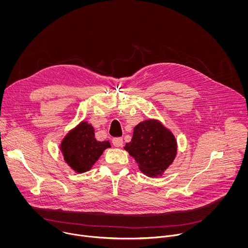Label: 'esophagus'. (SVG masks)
Wrapping results in <instances>:
<instances>
[{
  "label": "esophagus",
  "instance_id": "1",
  "mask_svg": "<svg viewBox=\"0 0 248 248\" xmlns=\"http://www.w3.org/2000/svg\"><path fill=\"white\" fill-rule=\"evenodd\" d=\"M112 144L115 147H121L123 144V139L122 138H114V139H112Z\"/></svg>",
  "mask_w": 248,
  "mask_h": 248
}]
</instances>
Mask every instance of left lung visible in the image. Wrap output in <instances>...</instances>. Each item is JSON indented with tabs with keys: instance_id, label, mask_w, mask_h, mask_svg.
Masks as SVG:
<instances>
[{
	"instance_id": "left-lung-1",
	"label": "left lung",
	"mask_w": 248,
	"mask_h": 248,
	"mask_svg": "<svg viewBox=\"0 0 248 248\" xmlns=\"http://www.w3.org/2000/svg\"><path fill=\"white\" fill-rule=\"evenodd\" d=\"M124 149L147 177H161L177 154L174 134L157 119H147L134 128L132 140Z\"/></svg>"
}]
</instances>
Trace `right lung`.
<instances>
[{
    "instance_id": "right-lung-1",
    "label": "right lung",
    "mask_w": 248,
    "mask_h": 248,
    "mask_svg": "<svg viewBox=\"0 0 248 248\" xmlns=\"http://www.w3.org/2000/svg\"><path fill=\"white\" fill-rule=\"evenodd\" d=\"M59 148L65 162L75 173L82 174L93 168L110 143L97 141L93 125L81 121L64 137Z\"/></svg>"
}]
</instances>
